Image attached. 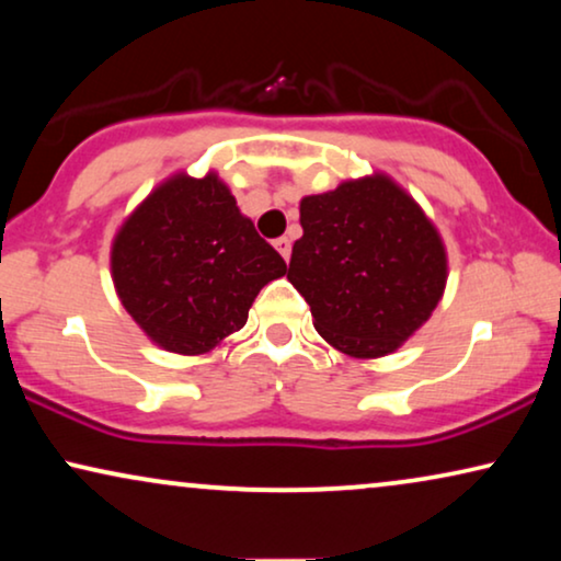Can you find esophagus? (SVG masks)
Masks as SVG:
<instances>
[{
	"instance_id": "esophagus-1",
	"label": "esophagus",
	"mask_w": 561,
	"mask_h": 561,
	"mask_svg": "<svg viewBox=\"0 0 561 561\" xmlns=\"http://www.w3.org/2000/svg\"><path fill=\"white\" fill-rule=\"evenodd\" d=\"M273 244H275V250H278L283 255V260L288 263V257H290V240H288V237H278V240H275Z\"/></svg>"
}]
</instances>
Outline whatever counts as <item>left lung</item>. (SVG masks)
<instances>
[{
	"label": "left lung",
	"mask_w": 561,
	"mask_h": 561,
	"mask_svg": "<svg viewBox=\"0 0 561 561\" xmlns=\"http://www.w3.org/2000/svg\"><path fill=\"white\" fill-rule=\"evenodd\" d=\"M288 280L317 332L352 357H382L436 309L447 255L419 204L386 175L301 202Z\"/></svg>",
	"instance_id": "1"
}]
</instances>
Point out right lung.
I'll use <instances>...</instances> for the list:
<instances>
[{
  "mask_svg": "<svg viewBox=\"0 0 561 561\" xmlns=\"http://www.w3.org/2000/svg\"><path fill=\"white\" fill-rule=\"evenodd\" d=\"M283 273L286 260L214 173L175 175L152 191L112 248L122 306L179 355H202L240 332L260 288Z\"/></svg>",
  "mask_w": 561,
  "mask_h": 561,
  "instance_id": "right-lung-1",
  "label": "right lung"
}]
</instances>
